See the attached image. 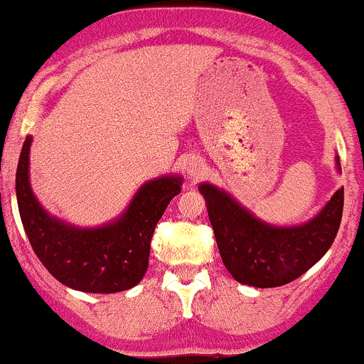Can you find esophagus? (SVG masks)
<instances>
[{
	"mask_svg": "<svg viewBox=\"0 0 364 364\" xmlns=\"http://www.w3.org/2000/svg\"><path fill=\"white\" fill-rule=\"evenodd\" d=\"M189 175H191V178H193V181H200V178H203V175H205L203 164H201L200 161H194V163H191Z\"/></svg>",
	"mask_w": 364,
	"mask_h": 364,
	"instance_id": "34e87169",
	"label": "esophagus"
}]
</instances>
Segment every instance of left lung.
<instances>
[{"instance_id":"obj_1","label":"left lung","mask_w":364,"mask_h":364,"mask_svg":"<svg viewBox=\"0 0 364 364\" xmlns=\"http://www.w3.org/2000/svg\"><path fill=\"white\" fill-rule=\"evenodd\" d=\"M200 193L207 200L224 266L235 280L247 286L279 287L293 282L328 252L342 223L343 187L319 215L296 228L261 223L210 183H201Z\"/></svg>"}]
</instances>
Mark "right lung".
Wrapping results in <instances>:
<instances>
[{"label":"right lung","mask_w":364,"mask_h":364,"mask_svg":"<svg viewBox=\"0 0 364 364\" xmlns=\"http://www.w3.org/2000/svg\"><path fill=\"white\" fill-rule=\"evenodd\" d=\"M26 138L15 175L22 226L36 257L65 286L85 293H119L136 286L149 268L151 240L168 203L181 193V178L145 183L117 223L98 230H77L52 219L29 187Z\"/></svg>","instance_id":"obj_1"}]
</instances>
